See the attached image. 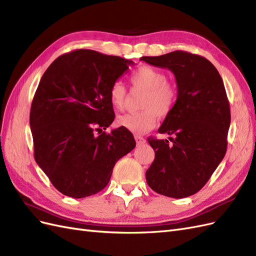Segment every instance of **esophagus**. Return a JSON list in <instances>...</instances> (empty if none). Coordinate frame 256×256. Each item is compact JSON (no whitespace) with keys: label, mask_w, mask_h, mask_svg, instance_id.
<instances>
[{"label":"esophagus","mask_w":256,"mask_h":256,"mask_svg":"<svg viewBox=\"0 0 256 256\" xmlns=\"http://www.w3.org/2000/svg\"><path fill=\"white\" fill-rule=\"evenodd\" d=\"M135 140H136L137 146L144 144L146 142V140H144V137H142V136H138V135H136V136H135Z\"/></svg>","instance_id":"34e87169"}]
</instances>
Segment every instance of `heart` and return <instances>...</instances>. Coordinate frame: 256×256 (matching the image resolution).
<instances>
[{
	"mask_svg": "<svg viewBox=\"0 0 256 256\" xmlns=\"http://www.w3.org/2000/svg\"><path fill=\"white\" fill-rule=\"evenodd\" d=\"M130 82L135 89L146 91L142 102V110L128 112L116 118V126L134 134H144L154 128L158 116L168 114L176 102L177 93L174 86L167 82L164 72L156 68L144 65L137 68ZM108 98L116 109H122L126 104V88L121 80H116L109 88Z\"/></svg>",
	"mask_w": 256,
	"mask_h": 256,
	"instance_id": "obj_1",
	"label": "heart"
}]
</instances>
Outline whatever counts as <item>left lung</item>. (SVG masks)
<instances>
[{
    "mask_svg": "<svg viewBox=\"0 0 256 256\" xmlns=\"http://www.w3.org/2000/svg\"><path fill=\"white\" fill-rule=\"evenodd\" d=\"M153 66L168 68L176 78L178 94L160 134L150 137L156 158L146 172L148 186L160 195L184 198L207 184L228 149L230 103L223 80L206 58L172 51L158 56H142Z\"/></svg>",
    "mask_w": 256,
    "mask_h": 256,
    "instance_id": "left-lung-1",
    "label": "left lung"
}]
</instances>
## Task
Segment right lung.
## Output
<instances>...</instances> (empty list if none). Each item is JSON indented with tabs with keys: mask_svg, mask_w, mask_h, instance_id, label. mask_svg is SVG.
Segmentation results:
<instances>
[{
	"mask_svg": "<svg viewBox=\"0 0 256 256\" xmlns=\"http://www.w3.org/2000/svg\"><path fill=\"white\" fill-rule=\"evenodd\" d=\"M133 64L78 49L56 58L44 72L30 112L34 158L62 194L84 198L98 193L116 160L135 148L130 130L103 132L114 119L109 88Z\"/></svg>",
	"mask_w": 256,
	"mask_h": 256,
	"instance_id": "add662e5",
	"label": "right lung"
}]
</instances>
